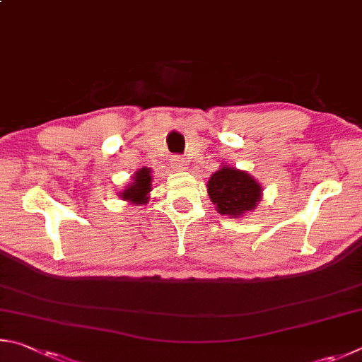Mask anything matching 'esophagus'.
Returning <instances> with one entry per match:
<instances>
[{
  "mask_svg": "<svg viewBox=\"0 0 362 362\" xmlns=\"http://www.w3.org/2000/svg\"><path fill=\"white\" fill-rule=\"evenodd\" d=\"M173 163V170L175 171H182V170H186L187 168V162L185 160V157H181V156H175L173 157V160H171Z\"/></svg>",
  "mask_w": 362,
  "mask_h": 362,
  "instance_id": "esophagus-1",
  "label": "esophagus"
}]
</instances>
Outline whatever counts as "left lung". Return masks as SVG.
I'll return each instance as SVG.
<instances>
[{
    "instance_id": "8db88e82",
    "label": "left lung",
    "mask_w": 362,
    "mask_h": 362,
    "mask_svg": "<svg viewBox=\"0 0 362 362\" xmlns=\"http://www.w3.org/2000/svg\"><path fill=\"white\" fill-rule=\"evenodd\" d=\"M208 195L223 216L240 218L262 199V186L243 170L223 165L208 181Z\"/></svg>"
}]
</instances>
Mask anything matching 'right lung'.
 <instances>
[{
    "label": "right lung",
    "instance_id": "add662e5",
    "mask_svg": "<svg viewBox=\"0 0 362 362\" xmlns=\"http://www.w3.org/2000/svg\"><path fill=\"white\" fill-rule=\"evenodd\" d=\"M151 168H139L135 175H133V182L130 186L124 189V192H120V197L122 200L130 202L133 205H144L148 204L149 200V192H151Z\"/></svg>",
    "mask_w": 362,
    "mask_h": 362
}]
</instances>
